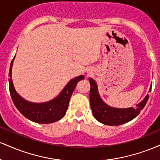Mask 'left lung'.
Here are the masks:
<instances>
[{
    "label": "left lung",
    "instance_id": "obj_1",
    "mask_svg": "<svg viewBox=\"0 0 160 160\" xmlns=\"http://www.w3.org/2000/svg\"><path fill=\"white\" fill-rule=\"evenodd\" d=\"M90 82V106L93 116L97 120L102 123L108 126H119L128 121L133 120L135 117L140 113V112L144 108L148 102L149 95L145 97L144 100L137 105V108H129L125 109H119L109 107L102 102L98 92V88L94 80L89 79ZM151 91V88L150 91Z\"/></svg>",
    "mask_w": 160,
    "mask_h": 160
}]
</instances>
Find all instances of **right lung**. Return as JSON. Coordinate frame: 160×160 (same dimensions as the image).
Returning <instances> with one entry per match:
<instances>
[{"mask_svg": "<svg viewBox=\"0 0 160 160\" xmlns=\"http://www.w3.org/2000/svg\"><path fill=\"white\" fill-rule=\"evenodd\" d=\"M12 63L13 59L11 62L9 72V89L12 102L20 113L28 120L38 123H52L61 120L65 115L68 108L70 98L77 84L80 80L84 79L83 75L71 80L56 98L44 103H32L22 98L14 89L11 78Z\"/></svg>", "mask_w": 160, "mask_h": 160, "instance_id": "right-lung-1", "label": "right lung"}]
</instances>
